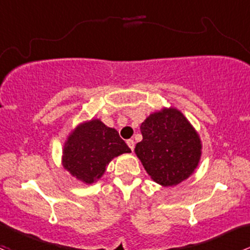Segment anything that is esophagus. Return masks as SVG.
Masks as SVG:
<instances>
[{
  "instance_id": "1",
  "label": "esophagus",
  "mask_w": 250,
  "mask_h": 250,
  "mask_svg": "<svg viewBox=\"0 0 250 250\" xmlns=\"http://www.w3.org/2000/svg\"><path fill=\"white\" fill-rule=\"evenodd\" d=\"M127 145L129 146V148L133 151L134 146H135V143H134V140H132V139H129V140H127Z\"/></svg>"
}]
</instances>
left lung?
I'll list each match as a JSON object with an SVG mask.
<instances>
[{
	"label": "left lung",
	"instance_id": "8db88e82",
	"mask_svg": "<svg viewBox=\"0 0 250 250\" xmlns=\"http://www.w3.org/2000/svg\"><path fill=\"white\" fill-rule=\"evenodd\" d=\"M143 140L135 153L154 182L176 186L198 167L201 141L188 120L177 109L153 112L140 127Z\"/></svg>",
	"mask_w": 250,
	"mask_h": 250
}]
</instances>
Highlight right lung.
Wrapping results in <instances>:
<instances>
[{
  "instance_id": "right-lung-1",
  "label": "right lung",
  "mask_w": 250,
  "mask_h": 250,
  "mask_svg": "<svg viewBox=\"0 0 250 250\" xmlns=\"http://www.w3.org/2000/svg\"><path fill=\"white\" fill-rule=\"evenodd\" d=\"M129 152L116 129L99 120H91L79 125L68 138L63 149V167L90 185L102 177L110 160Z\"/></svg>"
}]
</instances>
